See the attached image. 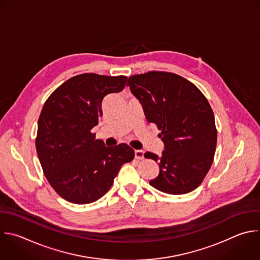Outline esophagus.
Wrapping results in <instances>:
<instances>
[{
  "instance_id": "1",
  "label": "esophagus",
  "mask_w": 260,
  "mask_h": 260,
  "mask_svg": "<svg viewBox=\"0 0 260 260\" xmlns=\"http://www.w3.org/2000/svg\"><path fill=\"white\" fill-rule=\"evenodd\" d=\"M135 157H136V159H139V160L143 159L144 158V151H142V150H135Z\"/></svg>"
}]
</instances>
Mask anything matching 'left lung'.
Segmentation results:
<instances>
[{"label":"left lung","instance_id":"obj_1","mask_svg":"<svg viewBox=\"0 0 260 260\" xmlns=\"http://www.w3.org/2000/svg\"><path fill=\"white\" fill-rule=\"evenodd\" d=\"M127 85L164 143L161 157L144 154L159 165L150 185L172 195L192 192L206 177L216 148L214 114L207 99L194 83L171 72L132 75Z\"/></svg>","mask_w":260,"mask_h":260}]
</instances>
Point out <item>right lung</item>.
<instances>
[{"label":"right lung","instance_id":"1","mask_svg":"<svg viewBox=\"0 0 260 260\" xmlns=\"http://www.w3.org/2000/svg\"><path fill=\"white\" fill-rule=\"evenodd\" d=\"M124 75H75L50 95L44 104L36 148L44 175L56 193L68 202L88 204L111 188L120 167L135 157L126 144L105 147L93 127L102 116L104 99L121 92Z\"/></svg>","mask_w":260,"mask_h":260}]
</instances>
